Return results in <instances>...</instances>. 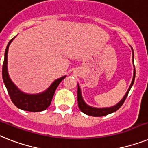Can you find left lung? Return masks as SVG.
Wrapping results in <instances>:
<instances>
[{
	"label": "left lung",
	"mask_w": 148,
	"mask_h": 148,
	"mask_svg": "<svg viewBox=\"0 0 148 148\" xmlns=\"http://www.w3.org/2000/svg\"><path fill=\"white\" fill-rule=\"evenodd\" d=\"M133 50V49H132ZM133 59H134V52H133ZM134 61V60H133ZM134 79H135V68L134 69V76H133V79H132V84L130 86L128 90L127 91V92L125 94V95L123 97V99H121V101H119V103L117 104L116 106H113V107L110 108H93L91 107V106H88V105H86L81 95V90H80V88L79 85H78V92H77V99H78V106L79 109L81 110L82 112H83L85 114H88V115H90V116H94V117H101L105 116V115H107L108 114H111V113H113V112H116L117 110L119 109L121 106H122L124 102H125V99L127 98V95L129 93V91L131 89V88L133 86L134 82Z\"/></svg>",
	"instance_id": "1"
}]
</instances>
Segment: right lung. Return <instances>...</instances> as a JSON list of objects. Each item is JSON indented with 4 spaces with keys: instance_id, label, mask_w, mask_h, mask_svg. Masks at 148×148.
I'll list each match as a JSON object with an SVG mask.
<instances>
[{
    "instance_id": "right-lung-1",
    "label": "right lung",
    "mask_w": 148,
    "mask_h": 148,
    "mask_svg": "<svg viewBox=\"0 0 148 148\" xmlns=\"http://www.w3.org/2000/svg\"><path fill=\"white\" fill-rule=\"evenodd\" d=\"M14 38L11 39L8 42L7 48L5 49L4 60H3V68H2V77L6 88L8 89V94L13 103L17 108L24 111L31 112H38L47 109L51 104L52 99L56 92V89L66 76L58 79L56 80L46 92L38 95H29L22 92L16 88V86L10 80L8 72V48L10 42H12Z\"/></svg>"
}]
</instances>
